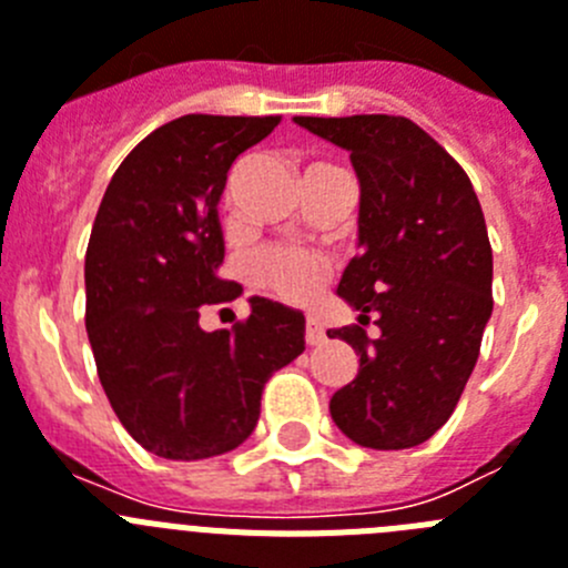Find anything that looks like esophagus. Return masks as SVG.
Returning a JSON list of instances; mask_svg holds the SVG:
<instances>
[{
    "instance_id": "34e87169",
    "label": "esophagus",
    "mask_w": 568,
    "mask_h": 568,
    "mask_svg": "<svg viewBox=\"0 0 568 568\" xmlns=\"http://www.w3.org/2000/svg\"><path fill=\"white\" fill-rule=\"evenodd\" d=\"M307 344H321V341L327 338V333H324V324H321L318 315H307Z\"/></svg>"
}]
</instances>
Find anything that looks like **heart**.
Returning a JSON list of instances; mask_svg holds the SVG:
<instances>
[{
  "instance_id": "heart-1",
  "label": "heart",
  "mask_w": 568,
  "mask_h": 568,
  "mask_svg": "<svg viewBox=\"0 0 568 568\" xmlns=\"http://www.w3.org/2000/svg\"><path fill=\"white\" fill-rule=\"evenodd\" d=\"M253 278L284 301H307L327 278V261L307 250H267L253 261Z\"/></svg>"
}]
</instances>
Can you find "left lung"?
<instances>
[{
  "label": "left lung",
  "instance_id": "1",
  "mask_svg": "<svg viewBox=\"0 0 568 568\" xmlns=\"http://www.w3.org/2000/svg\"><path fill=\"white\" fill-rule=\"evenodd\" d=\"M338 144L358 175V255L335 293L375 318L327 329L358 353V375L329 398L349 440L409 449L458 406L491 315V247L469 175L404 115H295Z\"/></svg>",
  "mask_w": 568,
  "mask_h": 568
}]
</instances>
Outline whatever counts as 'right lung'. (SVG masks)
<instances>
[{
    "label": "right lung",
    "mask_w": 568,
    "mask_h": 568,
    "mask_svg": "<svg viewBox=\"0 0 568 568\" xmlns=\"http://www.w3.org/2000/svg\"><path fill=\"white\" fill-rule=\"evenodd\" d=\"M278 115L190 113L135 144L99 204L88 255V338L115 418L168 460L224 455L253 435L270 375L304 353V313L250 298V318L204 333L239 298L215 275L227 170Z\"/></svg>",
    "instance_id": "right-lung-1"
}]
</instances>
